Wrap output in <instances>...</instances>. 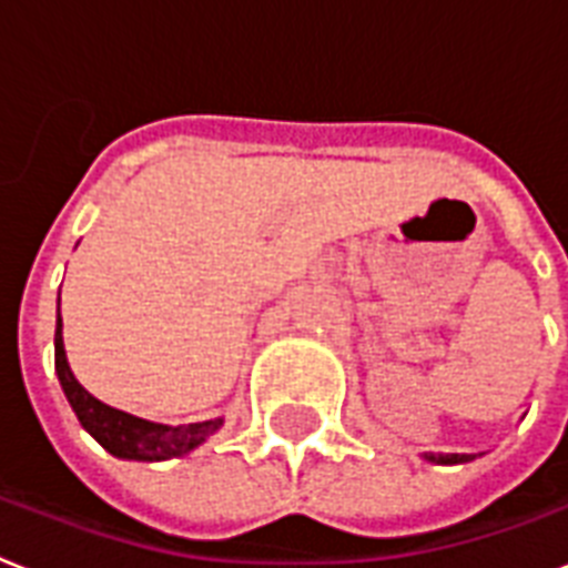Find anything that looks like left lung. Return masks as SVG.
Here are the masks:
<instances>
[{"label":"left lung","mask_w":568,"mask_h":568,"mask_svg":"<svg viewBox=\"0 0 568 568\" xmlns=\"http://www.w3.org/2000/svg\"><path fill=\"white\" fill-rule=\"evenodd\" d=\"M428 460H435V464H467L473 460V455H435V452H428Z\"/></svg>","instance_id":"left-lung-1"}]
</instances>
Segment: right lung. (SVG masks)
Instances as JSON below:
<instances>
[{"instance_id": "1", "label": "right lung", "mask_w": 568, "mask_h": 568, "mask_svg": "<svg viewBox=\"0 0 568 568\" xmlns=\"http://www.w3.org/2000/svg\"><path fill=\"white\" fill-rule=\"evenodd\" d=\"M60 312H58V329H54V371L63 385L72 412L78 414L81 426L99 440L110 455L131 460H165L186 455L189 449L201 446L210 435L221 428V419H206V423H192V426H160L151 419L133 417L128 412H119L113 405H104L101 399L78 385V379L69 371L67 353H63V335H60Z\"/></svg>"}]
</instances>
